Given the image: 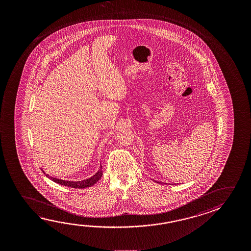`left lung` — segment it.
<instances>
[{"instance_id":"left-lung-1","label":"left lung","mask_w":251,"mask_h":251,"mask_svg":"<svg viewBox=\"0 0 251 251\" xmlns=\"http://www.w3.org/2000/svg\"><path fill=\"white\" fill-rule=\"evenodd\" d=\"M157 183H158V182H157Z\"/></svg>"}]
</instances>
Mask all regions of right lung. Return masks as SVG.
<instances>
[{
    "label": "right lung",
    "mask_w": 251,
    "mask_h": 251,
    "mask_svg": "<svg viewBox=\"0 0 251 251\" xmlns=\"http://www.w3.org/2000/svg\"><path fill=\"white\" fill-rule=\"evenodd\" d=\"M101 167H102V166L100 165V169L97 173H95L93 177H89L88 179H86V180L77 181V182L62 180V179L54 178V177H49L48 174H46L45 172H43V173L46 174V177H49L51 180L56 182V183H58L59 185H65V186H68V187H73V188L83 189V188H86V187H89V186L95 185V183L99 180L100 178L102 176V170H101Z\"/></svg>",
    "instance_id": "right-lung-1"
}]
</instances>
